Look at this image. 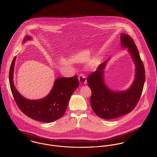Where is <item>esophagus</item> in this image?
I'll return each instance as SVG.
<instances>
[{
  "mask_svg": "<svg viewBox=\"0 0 157 157\" xmlns=\"http://www.w3.org/2000/svg\"><path fill=\"white\" fill-rule=\"evenodd\" d=\"M78 79H79V82L81 84H86V78H85V76L84 74H80L78 76Z\"/></svg>",
  "mask_w": 157,
  "mask_h": 157,
  "instance_id": "34e87169",
  "label": "esophagus"
}]
</instances>
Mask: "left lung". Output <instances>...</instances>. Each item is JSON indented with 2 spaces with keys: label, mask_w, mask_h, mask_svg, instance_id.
I'll list each match as a JSON object with an SVG mask.
<instances>
[{
  "label": "left lung",
  "mask_w": 157,
  "mask_h": 157,
  "mask_svg": "<svg viewBox=\"0 0 157 157\" xmlns=\"http://www.w3.org/2000/svg\"><path fill=\"white\" fill-rule=\"evenodd\" d=\"M120 37L121 47L128 48L135 64L134 79L131 86L121 91L108 88L104 79V69L109 60L100 64L96 71L87 78L92 93L90 98L92 109L98 117L105 120L114 119L132 112L141 97L145 84V68L136 44L127 34L121 33Z\"/></svg>",
  "instance_id": "8db88e82"
}]
</instances>
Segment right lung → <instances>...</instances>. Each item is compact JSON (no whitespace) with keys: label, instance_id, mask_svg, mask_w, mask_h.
Masks as SVG:
<instances>
[{"label":"right lung","instance_id":"add662e5","mask_svg":"<svg viewBox=\"0 0 157 157\" xmlns=\"http://www.w3.org/2000/svg\"><path fill=\"white\" fill-rule=\"evenodd\" d=\"M32 38L25 36V43ZM16 57L12 60L10 70V84L12 95L18 108L29 118L36 121L51 122L64 115L73 93L79 86L77 75L72 78H59L56 79L53 87L46 97L39 100H29L21 96L15 88L13 81V70Z\"/></svg>","mask_w":157,"mask_h":157}]
</instances>
